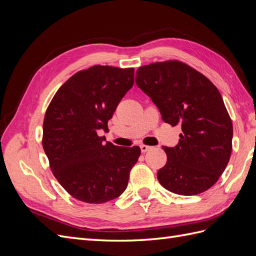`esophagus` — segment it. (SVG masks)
Instances as JSON below:
<instances>
[{"label":"esophagus","mask_w":256,"mask_h":256,"mask_svg":"<svg viewBox=\"0 0 256 256\" xmlns=\"http://www.w3.org/2000/svg\"><path fill=\"white\" fill-rule=\"evenodd\" d=\"M140 147H141V152H146L147 150H150L152 148V146L145 145V144H142V145H140Z\"/></svg>","instance_id":"obj_1"}]
</instances>
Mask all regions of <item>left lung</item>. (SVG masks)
<instances>
[{"label":"left lung","instance_id":"obj_1","mask_svg":"<svg viewBox=\"0 0 256 256\" xmlns=\"http://www.w3.org/2000/svg\"><path fill=\"white\" fill-rule=\"evenodd\" d=\"M136 82L159 109L162 120L180 125L175 147L162 146L166 164L157 178L180 196L200 194L216 182L232 152L233 124L214 83L177 60L140 67Z\"/></svg>","mask_w":256,"mask_h":256}]
</instances>
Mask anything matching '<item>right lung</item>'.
Here are the masks:
<instances>
[{"mask_svg":"<svg viewBox=\"0 0 256 256\" xmlns=\"http://www.w3.org/2000/svg\"><path fill=\"white\" fill-rule=\"evenodd\" d=\"M134 82V68L92 66L72 76L47 108L44 150L54 177L81 202L102 204L127 188L140 147L104 142L98 130L108 129V122Z\"/></svg>","mask_w":256,"mask_h":256,"instance_id":"1","label":"right lung"}]
</instances>
